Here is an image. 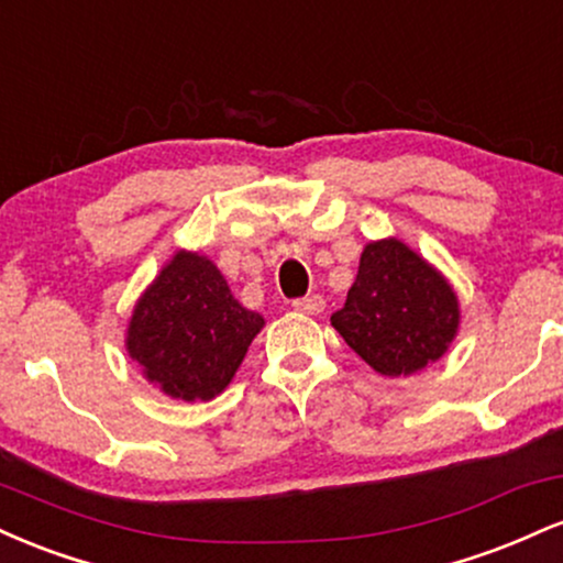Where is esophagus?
Masks as SVG:
<instances>
[{
  "label": "esophagus",
  "instance_id": "1",
  "mask_svg": "<svg viewBox=\"0 0 563 563\" xmlns=\"http://www.w3.org/2000/svg\"><path fill=\"white\" fill-rule=\"evenodd\" d=\"M294 309L296 312H301V314H320V312H325V299H322V296H303V299H296L294 301Z\"/></svg>",
  "mask_w": 563,
  "mask_h": 563
}]
</instances>
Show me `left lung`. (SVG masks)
I'll use <instances>...</instances> for the list:
<instances>
[{"mask_svg": "<svg viewBox=\"0 0 563 563\" xmlns=\"http://www.w3.org/2000/svg\"><path fill=\"white\" fill-rule=\"evenodd\" d=\"M331 325L380 376H412L455 341L461 301L434 264L399 238H384L363 249L357 277Z\"/></svg>", "mask_w": 563, "mask_h": 563, "instance_id": "left-lung-1", "label": "left lung"}]
</instances>
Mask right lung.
<instances>
[{
  "mask_svg": "<svg viewBox=\"0 0 563 563\" xmlns=\"http://www.w3.org/2000/svg\"><path fill=\"white\" fill-rule=\"evenodd\" d=\"M264 328L209 256L179 249L142 290L129 314L124 346L166 397L209 402L235 378Z\"/></svg>",
  "mask_w": 563,
  "mask_h": 563,
  "instance_id": "obj_1",
  "label": "right lung"
}]
</instances>
